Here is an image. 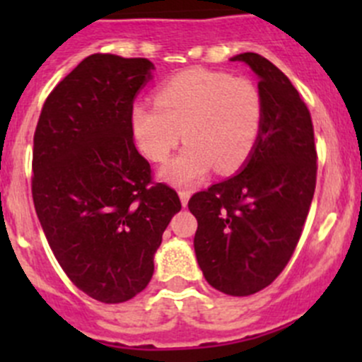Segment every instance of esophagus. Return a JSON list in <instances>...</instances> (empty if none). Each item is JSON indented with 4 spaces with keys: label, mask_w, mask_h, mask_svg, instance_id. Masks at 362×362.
<instances>
[{
    "label": "esophagus",
    "mask_w": 362,
    "mask_h": 362,
    "mask_svg": "<svg viewBox=\"0 0 362 362\" xmlns=\"http://www.w3.org/2000/svg\"><path fill=\"white\" fill-rule=\"evenodd\" d=\"M178 196H180L182 206H187V202H189V198H191V191H187V189H182V191L178 192Z\"/></svg>",
    "instance_id": "esophagus-1"
}]
</instances>
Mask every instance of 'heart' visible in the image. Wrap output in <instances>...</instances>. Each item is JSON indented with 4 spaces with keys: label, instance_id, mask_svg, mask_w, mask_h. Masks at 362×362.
Returning a JSON list of instances; mask_svg holds the SVG:
<instances>
[{
    "label": "heart",
    "instance_id": "b5f03b06",
    "mask_svg": "<svg viewBox=\"0 0 362 362\" xmlns=\"http://www.w3.org/2000/svg\"><path fill=\"white\" fill-rule=\"evenodd\" d=\"M264 122V100L249 78L192 68L177 73L156 90V103L138 101L129 113L134 144L147 159L163 163L180 141L184 151L160 177L189 185L211 168L238 171L257 145Z\"/></svg>",
    "mask_w": 362,
    "mask_h": 362
}]
</instances>
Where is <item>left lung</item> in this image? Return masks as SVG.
I'll return each instance as SVG.
<instances>
[{"label": "left lung", "instance_id": "1", "mask_svg": "<svg viewBox=\"0 0 362 362\" xmlns=\"http://www.w3.org/2000/svg\"><path fill=\"white\" fill-rule=\"evenodd\" d=\"M257 73L264 122L249 163L235 177L189 199L198 218L194 250L204 279L221 293L250 296L268 287L293 257L317 182L308 107L266 57L240 54Z\"/></svg>", "mask_w": 362, "mask_h": 362}]
</instances>
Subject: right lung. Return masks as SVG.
<instances>
[{
    "label": "right lung",
    "instance_id": "add662e5",
    "mask_svg": "<svg viewBox=\"0 0 362 362\" xmlns=\"http://www.w3.org/2000/svg\"><path fill=\"white\" fill-rule=\"evenodd\" d=\"M154 64L93 54L47 96L33 138L31 191L45 238L68 279L101 303L148 286L177 191L154 182L129 113Z\"/></svg>",
    "mask_w": 362,
    "mask_h": 362
}]
</instances>
